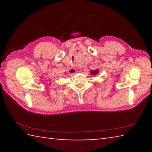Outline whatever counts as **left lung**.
Instances as JSON below:
<instances>
[{
    "label": "left lung",
    "mask_w": 152,
    "mask_h": 152,
    "mask_svg": "<svg viewBox=\"0 0 152 152\" xmlns=\"http://www.w3.org/2000/svg\"><path fill=\"white\" fill-rule=\"evenodd\" d=\"M98 73V71L96 70V71H92L91 72V74H97Z\"/></svg>",
    "instance_id": "1"
}]
</instances>
